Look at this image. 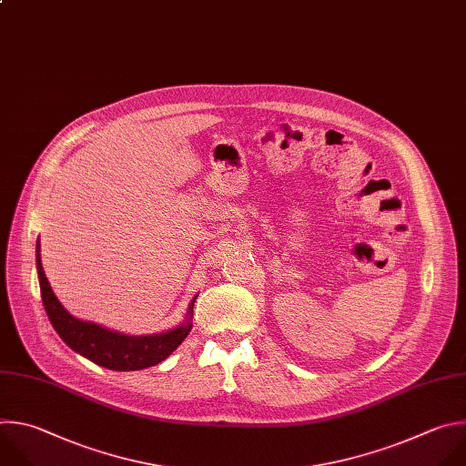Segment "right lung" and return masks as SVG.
<instances>
[{"label": "right lung", "mask_w": 466, "mask_h": 466, "mask_svg": "<svg viewBox=\"0 0 466 466\" xmlns=\"http://www.w3.org/2000/svg\"><path fill=\"white\" fill-rule=\"evenodd\" d=\"M36 268L40 279V292L46 312L49 316L51 325L58 332V336L78 354L86 356L93 363L114 370H137L145 367H152L163 361L185 338L191 332V318L193 305L189 307L187 321L179 327L154 336H125L103 329L96 323H87L73 318L53 294L47 277L40 260V238L36 242Z\"/></svg>", "instance_id": "1"}]
</instances>
